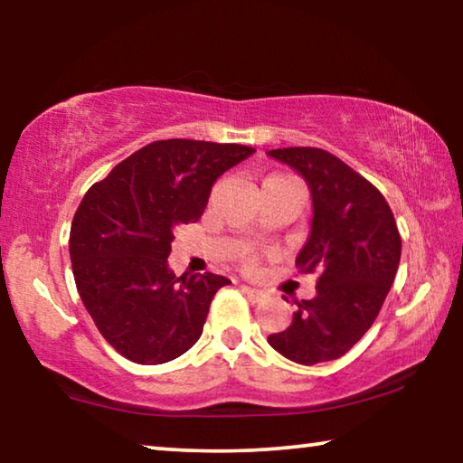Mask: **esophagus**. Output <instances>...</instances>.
Returning <instances> with one entry per match:
<instances>
[{
    "label": "esophagus",
    "mask_w": 463,
    "mask_h": 463,
    "mask_svg": "<svg viewBox=\"0 0 463 463\" xmlns=\"http://www.w3.org/2000/svg\"><path fill=\"white\" fill-rule=\"evenodd\" d=\"M244 293L252 303H261V301H265V297H268V293H263V290L252 288V287H244Z\"/></svg>",
    "instance_id": "34e87169"
}]
</instances>
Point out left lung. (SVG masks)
Instances as JSON below:
<instances>
[{
  "label": "left lung",
  "instance_id": "obj_1",
  "mask_svg": "<svg viewBox=\"0 0 463 463\" xmlns=\"http://www.w3.org/2000/svg\"><path fill=\"white\" fill-rule=\"evenodd\" d=\"M306 179L314 217L297 268L316 271L314 299L297 303L287 331L268 341L284 358L318 364L341 358L375 322L401 263V233L375 185L316 147L271 149Z\"/></svg>",
  "mask_w": 463,
  "mask_h": 463
}]
</instances>
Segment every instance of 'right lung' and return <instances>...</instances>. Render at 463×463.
I'll list each match as a JSON object with an SVG mask.
<instances>
[{
    "label": "right lung",
    "instance_id": "right-lung-1",
    "mask_svg": "<svg viewBox=\"0 0 463 463\" xmlns=\"http://www.w3.org/2000/svg\"><path fill=\"white\" fill-rule=\"evenodd\" d=\"M255 149L168 138L145 145L94 183L75 213L69 255L78 293L113 350L138 364L179 358L230 280L168 268L175 230L198 221L214 181Z\"/></svg>",
    "mask_w": 463,
    "mask_h": 463
}]
</instances>
